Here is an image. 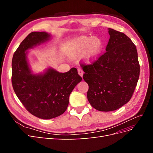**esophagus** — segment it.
I'll return each mask as SVG.
<instances>
[{
    "instance_id": "1",
    "label": "esophagus",
    "mask_w": 153,
    "mask_h": 153,
    "mask_svg": "<svg viewBox=\"0 0 153 153\" xmlns=\"http://www.w3.org/2000/svg\"><path fill=\"white\" fill-rule=\"evenodd\" d=\"M78 75H79L80 76L82 77L83 75H84V71H83L81 68H78Z\"/></svg>"
}]
</instances>
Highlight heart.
<instances>
[{
    "label": "heart",
    "mask_w": 153,
    "mask_h": 153,
    "mask_svg": "<svg viewBox=\"0 0 153 153\" xmlns=\"http://www.w3.org/2000/svg\"><path fill=\"white\" fill-rule=\"evenodd\" d=\"M103 42L97 37L81 36L74 41L72 55L76 57L87 50L85 61L89 63L98 57L103 50Z\"/></svg>",
    "instance_id": "1"
}]
</instances>
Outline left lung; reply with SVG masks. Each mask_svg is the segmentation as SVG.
<instances>
[{"label": "left lung", "mask_w": 153, "mask_h": 153, "mask_svg": "<svg viewBox=\"0 0 153 153\" xmlns=\"http://www.w3.org/2000/svg\"><path fill=\"white\" fill-rule=\"evenodd\" d=\"M104 54L90 65H82L89 85L87 99L101 112L121 108L130 100L140 75L136 46L123 32L108 29Z\"/></svg>", "instance_id": "obj_1"}]
</instances>
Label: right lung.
<instances>
[{
  "label": "right lung",
  "instance_id": "right-lung-1",
  "mask_svg": "<svg viewBox=\"0 0 153 153\" xmlns=\"http://www.w3.org/2000/svg\"><path fill=\"white\" fill-rule=\"evenodd\" d=\"M51 37L45 32H31L20 43L12 60L11 80L15 94L31 114L43 119L57 117L65 112L69 95L82 81L75 68L66 73L52 68L43 73H32L27 50L45 43Z\"/></svg>",
  "mask_w": 153,
  "mask_h": 153
}]
</instances>
